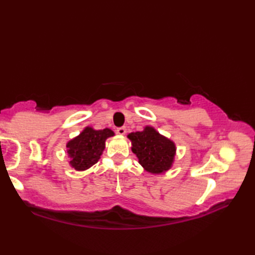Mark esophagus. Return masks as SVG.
Segmentation results:
<instances>
[{
  "label": "esophagus",
  "mask_w": 255,
  "mask_h": 255,
  "mask_svg": "<svg viewBox=\"0 0 255 255\" xmlns=\"http://www.w3.org/2000/svg\"><path fill=\"white\" fill-rule=\"evenodd\" d=\"M116 132H117L118 134H122V136H123V134L126 133V128H125V127H118V128L116 129Z\"/></svg>",
  "instance_id": "1"
}]
</instances>
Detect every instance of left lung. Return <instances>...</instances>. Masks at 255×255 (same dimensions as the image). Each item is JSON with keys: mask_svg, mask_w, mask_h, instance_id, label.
I'll use <instances>...</instances> for the list:
<instances>
[{"mask_svg": "<svg viewBox=\"0 0 255 255\" xmlns=\"http://www.w3.org/2000/svg\"><path fill=\"white\" fill-rule=\"evenodd\" d=\"M131 140V150L145 171L160 174L172 166L175 155V144L162 136L153 127H145L142 131L128 134Z\"/></svg>", "mask_w": 255, "mask_h": 255, "instance_id": "obj_1", "label": "left lung"}]
</instances>
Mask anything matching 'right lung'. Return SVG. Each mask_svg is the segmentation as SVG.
I'll return each mask as SVG.
<instances>
[{
    "label": "right lung",
    "mask_w": 255,
    "mask_h": 255,
    "mask_svg": "<svg viewBox=\"0 0 255 255\" xmlns=\"http://www.w3.org/2000/svg\"><path fill=\"white\" fill-rule=\"evenodd\" d=\"M114 136V131L105 128L95 130L86 127L78 137L67 143V151L70 156V164L77 171H84L94 165L100 160L105 141L108 137Z\"/></svg>",
    "instance_id": "1"
}]
</instances>
